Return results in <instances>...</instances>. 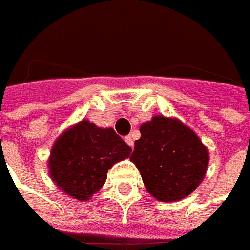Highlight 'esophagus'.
<instances>
[{
	"label": "esophagus",
	"mask_w": 250,
	"mask_h": 250,
	"mask_svg": "<svg viewBox=\"0 0 250 250\" xmlns=\"http://www.w3.org/2000/svg\"><path fill=\"white\" fill-rule=\"evenodd\" d=\"M125 141H126V144H128L130 148H133L134 141H133V139H132V136H126V137H125Z\"/></svg>",
	"instance_id": "obj_1"
}]
</instances>
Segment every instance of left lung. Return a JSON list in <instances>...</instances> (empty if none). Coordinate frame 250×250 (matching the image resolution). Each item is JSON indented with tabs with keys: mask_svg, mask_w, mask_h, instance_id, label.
<instances>
[{
	"mask_svg": "<svg viewBox=\"0 0 250 250\" xmlns=\"http://www.w3.org/2000/svg\"><path fill=\"white\" fill-rule=\"evenodd\" d=\"M130 160L146 191L162 202L180 201L201 185L208 150L198 134L178 118L153 116L140 126Z\"/></svg>",
	"mask_w": 250,
	"mask_h": 250,
	"instance_id": "obj_1",
	"label": "left lung"
}]
</instances>
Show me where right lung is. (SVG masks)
<instances>
[{
  "label": "right lung",
  "instance_id": "add662e5",
  "mask_svg": "<svg viewBox=\"0 0 250 250\" xmlns=\"http://www.w3.org/2000/svg\"><path fill=\"white\" fill-rule=\"evenodd\" d=\"M130 152L114 129L82 120L55 140L48 157L49 176L68 196L88 201L105 185L107 171Z\"/></svg>",
  "mask_w": 250,
  "mask_h": 250
}]
</instances>
